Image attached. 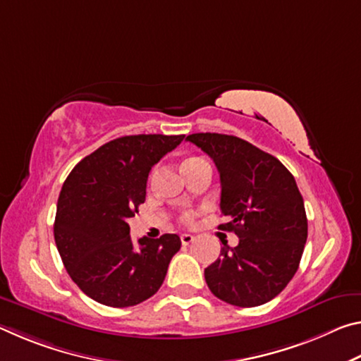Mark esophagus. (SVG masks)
Returning <instances> with one entry per match:
<instances>
[{
    "instance_id": "esophagus-1",
    "label": "esophagus",
    "mask_w": 361,
    "mask_h": 361,
    "mask_svg": "<svg viewBox=\"0 0 361 361\" xmlns=\"http://www.w3.org/2000/svg\"><path fill=\"white\" fill-rule=\"evenodd\" d=\"M194 242V235L192 234H181V243L183 245H189V243Z\"/></svg>"
}]
</instances>
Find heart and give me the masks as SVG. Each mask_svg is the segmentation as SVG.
Masks as SVG:
<instances>
[{
	"label": "heart",
	"mask_w": 361,
	"mask_h": 361,
	"mask_svg": "<svg viewBox=\"0 0 361 361\" xmlns=\"http://www.w3.org/2000/svg\"><path fill=\"white\" fill-rule=\"evenodd\" d=\"M195 161H199V159H195V157H191V159H186L185 162H183V167H186V166H189V164H192V162H195ZM181 167V169H183ZM194 219V213L192 212H186L185 215H183V221L185 223H191Z\"/></svg>",
	"instance_id": "heart-1"
}]
</instances>
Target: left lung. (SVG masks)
Returning <instances> with one entry per match:
<instances>
[{"label":"left lung","mask_w":361,"mask_h":361,"mask_svg":"<svg viewBox=\"0 0 361 361\" xmlns=\"http://www.w3.org/2000/svg\"><path fill=\"white\" fill-rule=\"evenodd\" d=\"M188 142L215 162L221 180V256L205 269V282L221 301L255 307L276 298L295 276L307 240V218L295 176L277 157L223 133H192Z\"/></svg>","instance_id":"1"}]
</instances>
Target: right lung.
Segmentation results:
<instances>
[{
  "label": "right lung",
  "mask_w": 361,
  "mask_h": 361,
  "mask_svg": "<svg viewBox=\"0 0 361 361\" xmlns=\"http://www.w3.org/2000/svg\"><path fill=\"white\" fill-rule=\"evenodd\" d=\"M185 135H129L111 140L71 170L59 195L54 239L73 282L94 301L130 307L161 288L181 240L130 239L127 219L145 202L154 164Z\"/></svg>",
  "instance_id": "right-lung-1"
}]
</instances>
